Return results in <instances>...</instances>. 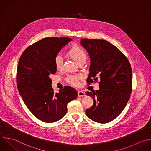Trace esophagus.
Masks as SVG:
<instances>
[{"label": "esophagus", "mask_w": 151, "mask_h": 151, "mask_svg": "<svg viewBox=\"0 0 151 151\" xmlns=\"http://www.w3.org/2000/svg\"><path fill=\"white\" fill-rule=\"evenodd\" d=\"M78 96L79 97L85 96V92H83V91H78Z\"/></svg>", "instance_id": "1"}]
</instances>
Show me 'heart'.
<instances>
[{
	"label": "heart",
	"instance_id": "1",
	"mask_svg": "<svg viewBox=\"0 0 151 151\" xmlns=\"http://www.w3.org/2000/svg\"><path fill=\"white\" fill-rule=\"evenodd\" d=\"M66 56L74 60L79 65H83L87 60L86 52L80 46L77 45H73L66 52ZM55 66L57 70L62 69L63 67V60L59 56H57L55 58ZM81 76L77 75H68L66 76V81L73 85L78 86L79 85Z\"/></svg>",
	"mask_w": 151,
	"mask_h": 151
}]
</instances>
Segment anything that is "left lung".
<instances>
[{
    "label": "left lung",
    "mask_w": 151,
    "mask_h": 151,
    "mask_svg": "<svg viewBox=\"0 0 151 151\" xmlns=\"http://www.w3.org/2000/svg\"><path fill=\"white\" fill-rule=\"evenodd\" d=\"M91 65L88 85L98 82L99 89L87 92L93 105L85 113L92 121L105 124L115 119L126 106L132 89V73L127 58L115 46L103 39H81Z\"/></svg>",
    "instance_id": "8db88e82"
}]
</instances>
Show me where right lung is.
I'll use <instances>...</instances> for the list:
<instances>
[{
	"label": "right lung",
	"instance_id": "right-lung-1",
	"mask_svg": "<svg viewBox=\"0 0 151 151\" xmlns=\"http://www.w3.org/2000/svg\"><path fill=\"white\" fill-rule=\"evenodd\" d=\"M72 39L46 37L27 47L19 60L16 82L23 102L32 114L46 123L62 119L67 105L77 98V91L69 86L54 93L51 75L56 72L55 58Z\"/></svg>",
	"mask_w": 151,
	"mask_h": 151
}]
</instances>
